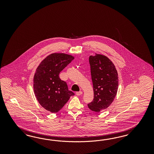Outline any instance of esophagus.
<instances>
[{
	"mask_svg": "<svg viewBox=\"0 0 154 154\" xmlns=\"http://www.w3.org/2000/svg\"><path fill=\"white\" fill-rule=\"evenodd\" d=\"M75 94H76L77 95L79 96V95H81L82 94V91H78V92H76V93H75Z\"/></svg>",
	"mask_w": 154,
	"mask_h": 154,
	"instance_id": "esophagus-1",
	"label": "esophagus"
}]
</instances>
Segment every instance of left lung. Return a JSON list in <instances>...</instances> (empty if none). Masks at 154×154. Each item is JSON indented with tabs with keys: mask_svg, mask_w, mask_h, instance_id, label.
<instances>
[{
	"mask_svg": "<svg viewBox=\"0 0 154 154\" xmlns=\"http://www.w3.org/2000/svg\"><path fill=\"white\" fill-rule=\"evenodd\" d=\"M93 85V100L88 104L90 109L99 112L108 107L116 95L119 86L115 66L107 57L100 54L89 57Z\"/></svg>",
	"mask_w": 154,
	"mask_h": 154,
	"instance_id": "obj_1",
	"label": "left lung"
}]
</instances>
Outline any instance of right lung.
<instances>
[{
    "instance_id": "right-lung-1",
    "label": "right lung",
    "mask_w": 154,
    "mask_h": 154,
    "mask_svg": "<svg viewBox=\"0 0 154 154\" xmlns=\"http://www.w3.org/2000/svg\"><path fill=\"white\" fill-rule=\"evenodd\" d=\"M73 59L74 57L65 54H52L42 61L36 70L33 85L35 95L42 107L52 113L59 112L75 95L59 76Z\"/></svg>"
}]
</instances>
